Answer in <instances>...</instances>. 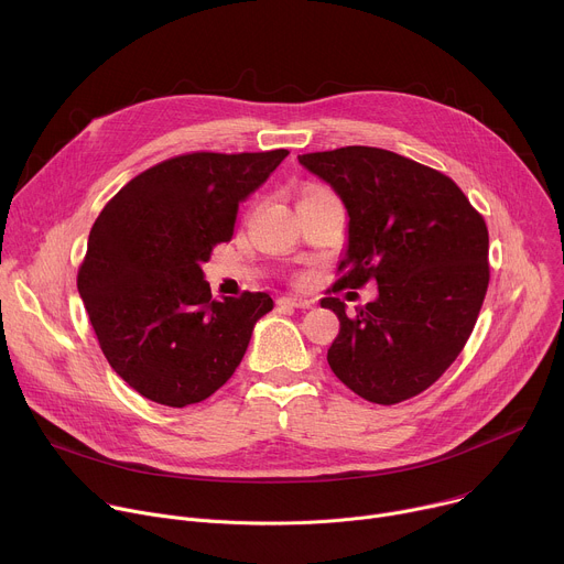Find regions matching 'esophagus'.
Returning <instances> with one entry per match:
<instances>
[{
    "mask_svg": "<svg viewBox=\"0 0 564 564\" xmlns=\"http://www.w3.org/2000/svg\"><path fill=\"white\" fill-rule=\"evenodd\" d=\"M276 303H279V305H288V307H301V310L312 307V301H307V299H303V296H296V294L281 296Z\"/></svg>",
    "mask_w": 564,
    "mask_h": 564,
    "instance_id": "1",
    "label": "esophagus"
}]
</instances>
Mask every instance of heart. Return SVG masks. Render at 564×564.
<instances>
[{
    "mask_svg": "<svg viewBox=\"0 0 564 564\" xmlns=\"http://www.w3.org/2000/svg\"><path fill=\"white\" fill-rule=\"evenodd\" d=\"M310 192H318V189H310Z\"/></svg>",
    "mask_w": 564,
    "mask_h": 564,
    "instance_id": "obj_1",
    "label": "heart"
}]
</instances>
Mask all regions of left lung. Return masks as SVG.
Returning a JSON list of instances; mask_svg holds the SVG:
<instances>
[{"label":"left lung","mask_w":564,"mask_h":564,"mask_svg":"<svg viewBox=\"0 0 564 564\" xmlns=\"http://www.w3.org/2000/svg\"><path fill=\"white\" fill-rule=\"evenodd\" d=\"M348 212V243L333 292L377 283V299L339 316L333 372L372 404H399L457 359L489 288L487 223L444 174L377 147L299 155Z\"/></svg>","instance_id":"obj_1"}]
</instances>
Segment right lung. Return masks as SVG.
<instances>
[{
    "instance_id": "obj_1",
    "label": "right lung",
    "mask_w": 564,
    "mask_h": 564,
    "mask_svg": "<svg viewBox=\"0 0 564 564\" xmlns=\"http://www.w3.org/2000/svg\"><path fill=\"white\" fill-rule=\"evenodd\" d=\"M288 153L176 155L129 181L94 223L77 292L111 368L155 404L214 394L274 307L265 292L212 299L203 263Z\"/></svg>"
}]
</instances>
